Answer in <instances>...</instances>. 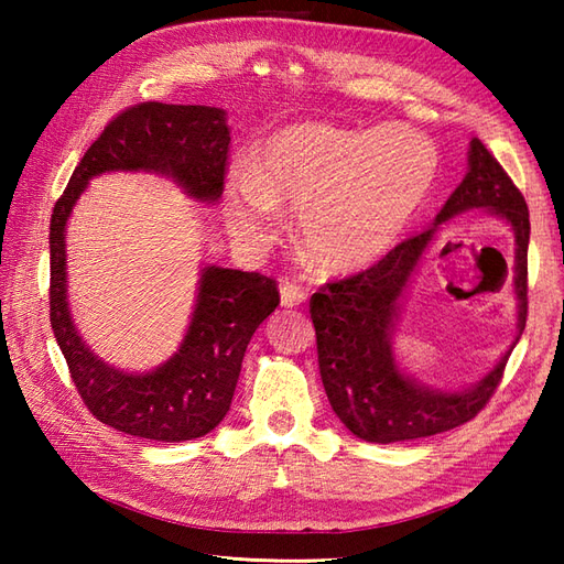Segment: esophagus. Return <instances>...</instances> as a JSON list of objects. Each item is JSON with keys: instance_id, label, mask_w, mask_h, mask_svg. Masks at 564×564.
<instances>
[{"instance_id": "obj_1", "label": "esophagus", "mask_w": 564, "mask_h": 564, "mask_svg": "<svg viewBox=\"0 0 564 564\" xmlns=\"http://www.w3.org/2000/svg\"><path fill=\"white\" fill-rule=\"evenodd\" d=\"M305 297H307V291L303 289L301 283H295V281H283L281 283V305L283 307L301 305V303H305Z\"/></svg>"}]
</instances>
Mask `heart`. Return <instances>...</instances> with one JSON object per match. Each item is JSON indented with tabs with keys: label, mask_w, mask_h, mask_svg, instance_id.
<instances>
[{
	"label": "heart",
	"mask_w": 564,
	"mask_h": 564,
	"mask_svg": "<svg viewBox=\"0 0 564 564\" xmlns=\"http://www.w3.org/2000/svg\"><path fill=\"white\" fill-rule=\"evenodd\" d=\"M424 133L388 123L376 130L303 123L261 148L251 170L225 186V220L249 247L269 245L281 203L295 206V237L327 271L361 269L394 245L436 176Z\"/></svg>",
	"instance_id": "obj_1"
}]
</instances>
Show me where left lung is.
<instances>
[{"label":"left lung","mask_w":564,"mask_h":564,"mask_svg":"<svg viewBox=\"0 0 564 564\" xmlns=\"http://www.w3.org/2000/svg\"><path fill=\"white\" fill-rule=\"evenodd\" d=\"M470 170L436 215L434 227L404 239L366 271L325 283L310 297L317 334V361L332 410L354 436L370 443H394L443 434L470 422L499 388L511 349L473 390H429L394 366L390 351L398 297L406 279L448 218L473 208H489L507 218L517 235L519 337L529 315V206L495 154L473 138ZM517 337V341H519Z\"/></svg>","instance_id":"1"}]
</instances>
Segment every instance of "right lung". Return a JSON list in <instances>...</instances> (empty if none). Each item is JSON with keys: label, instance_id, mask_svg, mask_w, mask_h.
<instances>
[{"label": "right lung", "instance_id": "1", "mask_svg": "<svg viewBox=\"0 0 564 564\" xmlns=\"http://www.w3.org/2000/svg\"><path fill=\"white\" fill-rule=\"evenodd\" d=\"M230 128L213 106L142 101L113 116L69 176L51 215V327L69 378L87 410L123 434L191 441L218 426L237 388L251 334L281 303L275 281L261 273L206 267L194 317L178 351L145 376L94 356L72 325L65 291V225L91 176L160 172L188 196L218 200L225 188Z\"/></svg>", "mask_w": 564, "mask_h": 564}]
</instances>
